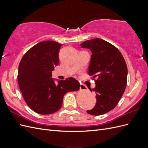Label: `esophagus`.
Returning a JSON list of instances; mask_svg holds the SVG:
<instances>
[{"instance_id":"obj_1","label":"esophagus","mask_w":148,"mask_h":148,"mask_svg":"<svg viewBox=\"0 0 148 148\" xmlns=\"http://www.w3.org/2000/svg\"><path fill=\"white\" fill-rule=\"evenodd\" d=\"M86 87L83 84H80V90H86Z\"/></svg>"}]
</instances>
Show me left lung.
Listing matches in <instances>:
<instances>
[{"mask_svg":"<svg viewBox=\"0 0 148 148\" xmlns=\"http://www.w3.org/2000/svg\"><path fill=\"white\" fill-rule=\"evenodd\" d=\"M80 45L92 52L88 74L92 76L96 84L92 90L96 93L97 102L87 112L93 115L104 114L115 108L125 90L127 64L119 49L103 39L88 40Z\"/></svg>","mask_w":148,"mask_h":148,"instance_id":"left-lung-1","label":"left lung"}]
</instances>
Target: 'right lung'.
<instances>
[{
  "instance_id": "right-lung-1",
  "label": "right lung",
  "mask_w": 148,
  "mask_h": 148,
  "mask_svg": "<svg viewBox=\"0 0 148 148\" xmlns=\"http://www.w3.org/2000/svg\"><path fill=\"white\" fill-rule=\"evenodd\" d=\"M61 46L62 44L52 41L39 42L25 53L20 62V89L29 108L39 114L58 111L65 94L79 89V83L74 78L58 81L57 84L51 78L52 71L59 64Z\"/></svg>"
}]
</instances>
